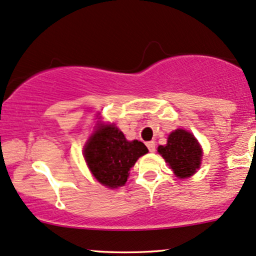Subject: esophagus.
I'll return each mask as SVG.
<instances>
[{
	"label": "esophagus",
	"instance_id": "esophagus-1",
	"mask_svg": "<svg viewBox=\"0 0 256 256\" xmlns=\"http://www.w3.org/2000/svg\"><path fill=\"white\" fill-rule=\"evenodd\" d=\"M146 144L148 150H150V152H154V150H156V142H154V141H150V142H147Z\"/></svg>",
	"mask_w": 256,
	"mask_h": 256
}]
</instances>
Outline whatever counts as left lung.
I'll list each match as a JSON object with an SVG mask.
<instances>
[{"mask_svg": "<svg viewBox=\"0 0 256 256\" xmlns=\"http://www.w3.org/2000/svg\"><path fill=\"white\" fill-rule=\"evenodd\" d=\"M162 154L172 171L179 178H188L200 168L202 150L198 141L190 132L176 129L168 135L166 146H159Z\"/></svg>", "mask_w": 256, "mask_h": 256, "instance_id": "1", "label": "left lung"}]
</instances>
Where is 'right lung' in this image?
I'll return each mask as SVG.
<instances>
[{
    "mask_svg": "<svg viewBox=\"0 0 256 256\" xmlns=\"http://www.w3.org/2000/svg\"><path fill=\"white\" fill-rule=\"evenodd\" d=\"M148 152L141 141H127L114 124L100 126L84 148L85 162L100 184L115 188L127 182L129 170Z\"/></svg>",
    "mask_w": 256,
    "mask_h": 256,
    "instance_id": "obj_1",
    "label": "right lung"
}]
</instances>
